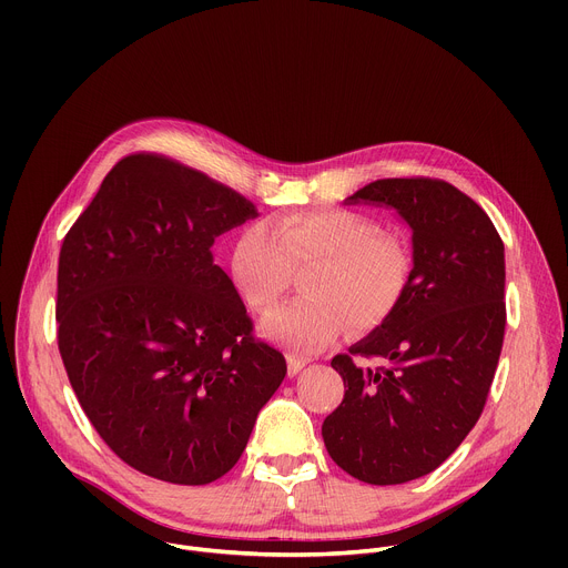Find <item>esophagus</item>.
<instances>
[{
    "label": "esophagus",
    "mask_w": 568,
    "mask_h": 568,
    "mask_svg": "<svg viewBox=\"0 0 568 568\" xmlns=\"http://www.w3.org/2000/svg\"><path fill=\"white\" fill-rule=\"evenodd\" d=\"M305 364H307V359H305V357H296V355H290V357H287V373L294 377L296 373H301V371L305 368Z\"/></svg>",
    "instance_id": "1"
}]
</instances>
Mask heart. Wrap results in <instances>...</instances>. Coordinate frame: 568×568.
<instances>
[{"label": "heart", "mask_w": 568, "mask_h": 568, "mask_svg": "<svg viewBox=\"0 0 568 568\" xmlns=\"http://www.w3.org/2000/svg\"><path fill=\"white\" fill-rule=\"evenodd\" d=\"M307 296L265 321V333L296 353L331 346L346 323L373 331L399 307L412 285L414 252L395 231L351 209L294 211L254 222L235 240L231 274L256 312H272L307 270Z\"/></svg>", "instance_id": "heart-1"}]
</instances>
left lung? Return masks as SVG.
Listing matches in <instances>:
<instances>
[{
    "mask_svg": "<svg viewBox=\"0 0 568 568\" xmlns=\"http://www.w3.org/2000/svg\"><path fill=\"white\" fill-rule=\"evenodd\" d=\"M348 200L409 222L414 276L393 316L333 357L346 390L321 436L357 480L397 485L445 463L483 414L506 335L504 240L443 180H377Z\"/></svg>",
    "mask_w": 568,
    "mask_h": 568,
    "instance_id": "obj_1",
    "label": "left lung"
}]
</instances>
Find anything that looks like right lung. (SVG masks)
I'll list each match as a JSON object with an SVG mask.
<instances>
[{
	"instance_id": "obj_1",
	"label": "right lung",
	"mask_w": 568,
	"mask_h": 568,
	"mask_svg": "<svg viewBox=\"0 0 568 568\" xmlns=\"http://www.w3.org/2000/svg\"><path fill=\"white\" fill-rule=\"evenodd\" d=\"M254 215V202L182 161L134 152L62 240L67 377L105 445L141 474L224 476L287 373L211 252Z\"/></svg>"
}]
</instances>
